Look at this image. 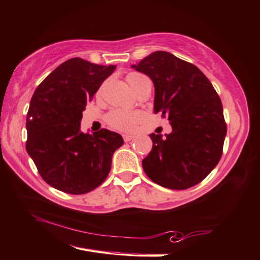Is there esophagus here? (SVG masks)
I'll list each match as a JSON object with an SVG mask.
<instances>
[{
    "instance_id": "obj_1",
    "label": "esophagus",
    "mask_w": 260,
    "mask_h": 260,
    "mask_svg": "<svg viewBox=\"0 0 260 260\" xmlns=\"http://www.w3.org/2000/svg\"><path fill=\"white\" fill-rule=\"evenodd\" d=\"M122 138H124V141H125V142H129V141L134 140V135H128V134H125L124 136H122Z\"/></svg>"
}]
</instances>
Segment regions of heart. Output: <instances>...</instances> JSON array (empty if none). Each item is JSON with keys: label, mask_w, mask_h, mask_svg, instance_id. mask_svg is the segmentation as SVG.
<instances>
[{"label": "heart", "mask_w": 260, "mask_h": 260, "mask_svg": "<svg viewBox=\"0 0 260 260\" xmlns=\"http://www.w3.org/2000/svg\"><path fill=\"white\" fill-rule=\"evenodd\" d=\"M126 81L129 84V86L134 89L135 93L138 92L145 83L150 82L148 77L140 73L127 74ZM143 118L144 115L141 111H127L122 109H115L107 115L106 120L108 122V125L112 127L114 129L120 132H131L135 128L136 125H138L140 121L143 120Z\"/></svg>", "instance_id": "1"}]
</instances>
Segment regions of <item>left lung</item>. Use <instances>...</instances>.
Listing matches in <instances>:
<instances>
[{
  "instance_id": "left-lung-1",
  "label": "left lung",
  "mask_w": 260,
  "mask_h": 260,
  "mask_svg": "<svg viewBox=\"0 0 260 260\" xmlns=\"http://www.w3.org/2000/svg\"><path fill=\"white\" fill-rule=\"evenodd\" d=\"M154 85V112L173 132L152 133V150L142 160L146 175L164 187L185 190L216 167L223 153L226 122L223 105L209 79L194 64L169 52L155 51L132 66Z\"/></svg>"
}]
</instances>
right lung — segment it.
<instances>
[{
	"label": "right lung",
	"mask_w": 260,
	"mask_h": 260,
	"mask_svg": "<svg viewBox=\"0 0 260 260\" xmlns=\"http://www.w3.org/2000/svg\"><path fill=\"white\" fill-rule=\"evenodd\" d=\"M116 66L73 58L35 89L27 114L26 150L44 181L56 190L84 194L105 182L121 135L102 128L81 132L85 106Z\"/></svg>",
	"instance_id": "right-lung-1"
}]
</instances>
